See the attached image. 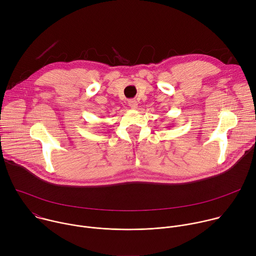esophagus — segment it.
<instances>
[{"label":"esophagus","mask_w":256,"mask_h":256,"mask_svg":"<svg viewBox=\"0 0 256 256\" xmlns=\"http://www.w3.org/2000/svg\"><path fill=\"white\" fill-rule=\"evenodd\" d=\"M128 106H130L132 109H136V107H138V102H136V100H134V99L128 100Z\"/></svg>","instance_id":"1"}]
</instances>
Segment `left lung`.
<instances>
[{"mask_svg":"<svg viewBox=\"0 0 256 256\" xmlns=\"http://www.w3.org/2000/svg\"><path fill=\"white\" fill-rule=\"evenodd\" d=\"M168 128H169V126H168Z\"/></svg>","mask_w":256,"mask_h":256,"instance_id":"8db88e82","label":"left lung"}]
</instances>
